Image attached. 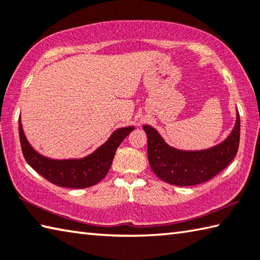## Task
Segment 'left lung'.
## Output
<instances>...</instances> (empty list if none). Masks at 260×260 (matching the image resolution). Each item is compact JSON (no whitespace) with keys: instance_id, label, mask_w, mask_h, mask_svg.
Masks as SVG:
<instances>
[{"instance_id":"left-lung-1","label":"left lung","mask_w":260,"mask_h":260,"mask_svg":"<svg viewBox=\"0 0 260 260\" xmlns=\"http://www.w3.org/2000/svg\"><path fill=\"white\" fill-rule=\"evenodd\" d=\"M148 136V159L153 173L172 185L191 186L209 181L229 166L238 152L240 115L229 138L207 150L184 151L168 145L157 129L144 125Z\"/></svg>"}]
</instances>
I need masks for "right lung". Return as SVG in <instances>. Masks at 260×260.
<instances>
[{"label": "right lung", "instance_id": "1", "mask_svg": "<svg viewBox=\"0 0 260 260\" xmlns=\"http://www.w3.org/2000/svg\"><path fill=\"white\" fill-rule=\"evenodd\" d=\"M19 138L21 150L28 165L49 182L58 186L85 188L95 185L109 172L116 150L135 127H121L116 129L107 142L79 159H51L41 154L28 142L19 117Z\"/></svg>", "mask_w": 260, "mask_h": 260}]
</instances>
